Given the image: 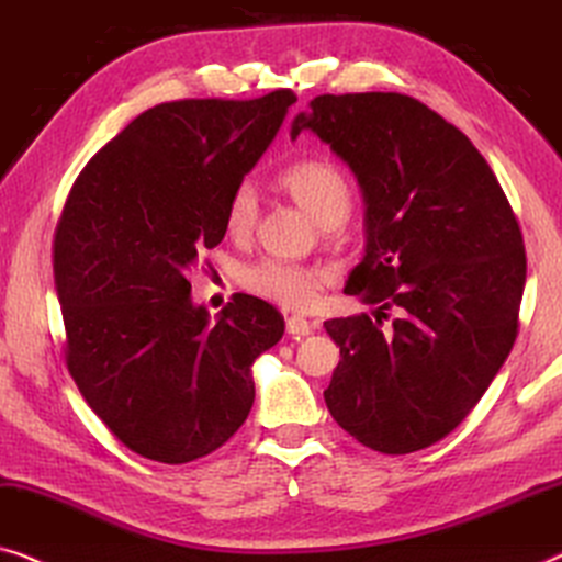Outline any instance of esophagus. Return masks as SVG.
I'll use <instances>...</instances> for the list:
<instances>
[{"label":"esophagus","instance_id":"1","mask_svg":"<svg viewBox=\"0 0 562 562\" xmlns=\"http://www.w3.org/2000/svg\"><path fill=\"white\" fill-rule=\"evenodd\" d=\"M313 330V326H311V321H305V318H300V315H290L288 318V334L292 336V338H300V336H307Z\"/></svg>","mask_w":562,"mask_h":562}]
</instances>
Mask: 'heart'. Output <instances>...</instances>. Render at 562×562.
Returning <instances> with one entry per match:
<instances>
[{
    "label": "heart",
    "instance_id": "heart-1",
    "mask_svg": "<svg viewBox=\"0 0 562 562\" xmlns=\"http://www.w3.org/2000/svg\"><path fill=\"white\" fill-rule=\"evenodd\" d=\"M280 186L295 199L321 226L344 224L351 211V183L346 172L326 157H303L282 170ZM259 221V195L251 183H239L228 195L224 209V228L234 239H247ZM328 274L318 267L292 265L265 257L244 267L241 284L255 295L272 300L288 311H307L318 300Z\"/></svg>",
    "mask_w": 562,
    "mask_h": 562
}]
</instances>
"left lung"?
<instances>
[{
  "label": "left lung",
  "instance_id": "1",
  "mask_svg": "<svg viewBox=\"0 0 562 562\" xmlns=\"http://www.w3.org/2000/svg\"><path fill=\"white\" fill-rule=\"evenodd\" d=\"M305 130L363 188L367 255L344 292L379 307L323 323L341 346L323 397L361 446L415 453L465 420L517 341L519 221L471 139L405 93H323L292 137Z\"/></svg>",
  "mask_w": 562,
  "mask_h": 562
}]
</instances>
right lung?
Here are the masks:
<instances>
[{"label": "right lung", "mask_w": 562, "mask_h": 562, "mask_svg": "<svg viewBox=\"0 0 562 562\" xmlns=\"http://www.w3.org/2000/svg\"><path fill=\"white\" fill-rule=\"evenodd\" d=\"M295 93L165 101L78 172L55 226L53 278L78 392L149 461L203 458L255 405L251 363L284 334L278 307L234 295L209 326L186 274L224 239L228 195Z\"/></svg>", "instance_id": "right-lung-1"}]
</instances>
